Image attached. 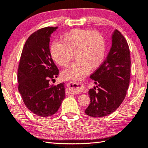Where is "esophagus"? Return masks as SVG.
<instances>
[{
  "label": "esophagus",
  "mask_w": 148,
  "mask_h": 148,
  "mask_svg": "<svg viewBox=\"0 0 148 148\" xmlns=\"http://www.w3.org/2000/svg\"><path fill=\"white\" fill-rule=\"evenodd\" d=\"M68 90L69 93L71 94H76L77 92V86L74 83V82H71L68 84Z\"/></svg>",
  "instance_id": "1"
}]
</instances>
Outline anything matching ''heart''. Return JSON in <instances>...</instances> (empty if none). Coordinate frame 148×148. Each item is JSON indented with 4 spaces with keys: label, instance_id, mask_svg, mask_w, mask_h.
I'll list each match as a JSON object with an SVG mask.
<instances>
[{
    "label": "heart",
    "instance_id": "b5f03b06",
    "mask_svg": "<svg viewBox=\"0 0 148 148\" xmlns=\"http://www.w3.org/2000/svg\"><path fill=\"white\" fill-rule=\"evenodd\" d=\"M61 43L53 42L49 48L51 59L61 67L67 66L75 57V61L62 72L65 80L79 81L90 70L99 68L106 54V43L102 35L96 31L72 29L65 33Z\"/></svg>",
    "mask_w": 148,
    "mask_h": 148
}]
</instances>
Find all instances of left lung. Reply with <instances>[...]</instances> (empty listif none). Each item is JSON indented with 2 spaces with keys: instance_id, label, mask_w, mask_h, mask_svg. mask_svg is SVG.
Returning a JSON list of instances; mask_svg holds the SVG:
<instances>
[{
  "instance_id": "8db88e82",
  "label": "left lung",
  "mask_w": 148,
  "mask_h": 148,
  "mask_svg": "<svg viewBox=\"0 0 148 148\" xmlns=\"http://www.w3.org/2000/svg\"><path fill=\"white\" fill-rule=\"evenodd\" d=\"M131 77V56L126 39L116 29L112 36V46L107 57L90 77L96 87L88 92L87 116L104 117L118 108L126 96Z\"/></svg>"
}]
</instances>
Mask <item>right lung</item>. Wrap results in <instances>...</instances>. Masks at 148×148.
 Returning a JSON list of instances; mask_svg holds the SVG:
<instances>
[{"label": "right lung", "instance_id": "1", "mask_svg": "<svg viewBox=\"0 0 148 148\" xmlns=\"http://www.w3.org/2000/svg\"><path fill=\"white\" fill-rule=\"evenodd\" d=\"M57 28L45 27L32 33L25 44L19 64V93L27 108L41 117L56 114L65 98L64 83L49 84L59 74L49 53L50 37Z\"/></svg>", "mask_w": 148, "mask_h": 148}]
</instances>
